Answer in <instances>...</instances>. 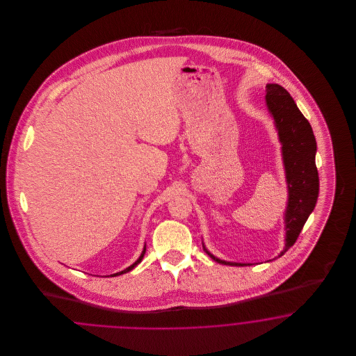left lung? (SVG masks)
<instances>
[{
  "label": "left lung",
  "mask_w": 356,
  "mask_h": 356,
  "mask_svg": "<svg viewBox=\"0 0 356 356\" xmlns=\"http://www.w3.org/2000/svg\"><path fill=\"white\" fill-rule=\"evenodd\" d=\"M266 93L267 108L273 118L282 143L283 164L287 179L288 203L284 215L286 247L279 254L282 256L295 244L318 202L319 175L315 164L316 140L308 120L283 86L267 84ZM204 251L220 264L236 267L251 266L220 260L209 254L205 247Z\"/></svg>",
  "instance_id": "left-lung-1"
}]
</instances>
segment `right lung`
I'll return each instance as SVG.
<instances>
[{"instance_id": "right-lung-1", "label": "right lung", "mask_w": 356, "mask_h": 356, "mask_svg": "<svg viewBox=\"0 0 356 356\" xmlns=\"http://www.w3.org/2000/svg\"><path fill=\"white\" fill-rule=\"evenodd\" d=\"M144 254H145V245H144V250H143V252H141V254H140V257L136 260L135 263L132 264V266H129L128 268H125L124 271L118 272V273H113V275H111V276H119V275H122V273H127V272L132 271L134 268H135L136 266L143 260V257H144Z\"/></svg>"}]
</instances>
